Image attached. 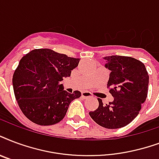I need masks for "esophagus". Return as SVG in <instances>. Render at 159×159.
<instances>
[{"label":"esophagus","instance_id":"34e87169","mask_svg":"<svg viewBox=\"0 0 159 159\" xmlns=\"http://www.w3.org/2000/svg\"><path fill=\"white\" fill-rule=\"evenodd\" d=\"M82 97L83 98H90L92 97V94L90 93H88V92H82Z\"/></svg>","mask_w":159,"mask_h":159}]
</instances>
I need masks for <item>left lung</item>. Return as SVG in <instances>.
Segmentation results:
<instances>
[{
    "label": "left lung",
    "instance_id": "1",
    "mask_svg": "<svg viewBox=\"0 0 159 159\" xmlns=\"http://www.w3.org/2000/svg\"><path fill=\"white\" fill-rule=\"evenodd\" d=\"M105 67L111 71L107 82L113 100L89 112L98 125L108 129L125 127L139 115L142 104L146 101L149 77L144 64L135 58L124 56L103 57Z\"/></svg>",
    "mask_w": 159,
    "mask_h": 159
}]
</instances>
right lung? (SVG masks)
I'll list each match as a JSON object with an SVG mask.
<instances>
[{
  "label": "right lung",
  "instance_id": "right-lung-1",
  "mask_svg": "<svg viewBox=\"0 0 159 159\" xmlns=\"http://www.w3.org/2000/svg\"><path fill=\"white\" fill-rule=\"evenodd\" d=\"M79 61L47 48L31 51L20 59L12 84L18 105L29 120L48 126L63 119L71 101L81 93H68L60 82L71 76Z\"/></svg>",
  "mask_w": 159,
  "mask_h": 159
}]
</instances>
